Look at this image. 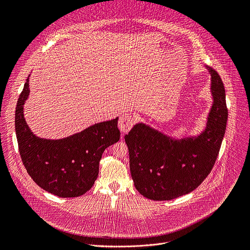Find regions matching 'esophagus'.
<instances>
[{"label":"esophagus","mask_w":250,"mask_h":250,"mask_svg":"<svg viewBox=\"0 0 250 250\" xmlns=\"http://www.w3.org/2000/svg\"><path fill=\"white\" fill-rule=\"evenodd\" d=\"M134 115L129 112H125L119 117L118 121V128L121 129L122 133H127L129 129L132 128V126L134 125Z\"/></svg>","instance_id":"1"}]
</instances>
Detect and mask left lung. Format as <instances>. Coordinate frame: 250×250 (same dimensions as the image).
<instances>
[{"mask_svg":"<svg viewBox=\"0 0 250 250\" xmlns=\"http://www.w3.org/2000/svg\"><path fill=\"white\" fill-rule=\"evenodd\" d=\"M205 68L210 74L212 104L201 133L178 139L138 123L125 136L135 187L148 199L171 200L192 192L214 166L226 132L228 109L220 75Z\"/></svg>","mask_w":250,"mask_h":250,"instance_id":"8db88e82","label":"left lung"}]
</instances>
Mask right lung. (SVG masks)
<instances>
[{
	"label": "right lung",
	"instance_id": "1",
	"mask_svg": "<svg viewBox=\"0 0 250 250\" xmlns=\"http://www.w3.org/2000/svg\"><path fill=\"white\" fill-rule=\"evenodd\" d=\"M29 78L24 83L15 111V131L23 165L38 185L62 198L78 197L89 191L98 177L104 150L121 138L118 117L92 125L62 139L40 138L24 118L29 96Z\"/></svg>",
	"mask_w": 250,
	"mask_h": 250
}]
</instances>
